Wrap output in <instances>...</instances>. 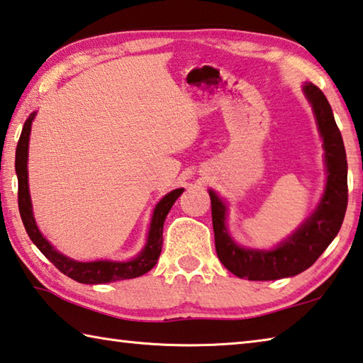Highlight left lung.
Returning a JSON list of instances; mask_svg holds the SVG:
<instances>
[{
	"label": "left lung",
	"instance_id": "1",
	"mask_svg": "<svg viewBox=\"0 0 363 363\" xmlns=\"http://www.w3.org/2000/svg\"><path fill=\"white\" fill-rule=\"evenodd\" d=\"M305 95L313 104L325 149L327 186L314 214L273 250L242 249L230 238L225 228V204L213 190V214L216 252L222 265L238 278L249 281H274L305 272L319 259L338 235L347 208V162L340 128L325 95L314 84H305Z\"/></svg>",
	"mask_w": 363,
	"mask_h": 363
}]
</instances>
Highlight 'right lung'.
<instances>
[{"instance_id": "right-lung-1", "label": "right lung", "mask_w": 363, "mask_h": 363, "mask_svg": "<svg viewBox=\"0 0 363 363\" xmlns=\"http://www.w3.org/2000/svg\"><path fill=\"white\" fill-rule=\"evenodd\" d=\"M33 118H35V113H33L28 117V121L25 122L21 140H18L16 150V173L18 179V211H21L22 222L26 233L30 236V240L35 242L36 247L41 250V252L48 257L63 274L69 276L71 279H74L77 282H82V284H106V282H113L118 279H133L138 278V276L147 273L149 269H152L162 252V235L164 219H167L169 209L177 200V196L184 192V189L173 190V192L164 195L163 199L157 203L152 222H150L146 247L143 249V252L138 255L136 259L130 262L98 260L87 263L71 260L68 257L57 252V250L50 246V242L45 240L41 232L38 230L35 217H33L31 200L28 192V169H26V162H28V140Z\"/></svg>"}]
</instances>
